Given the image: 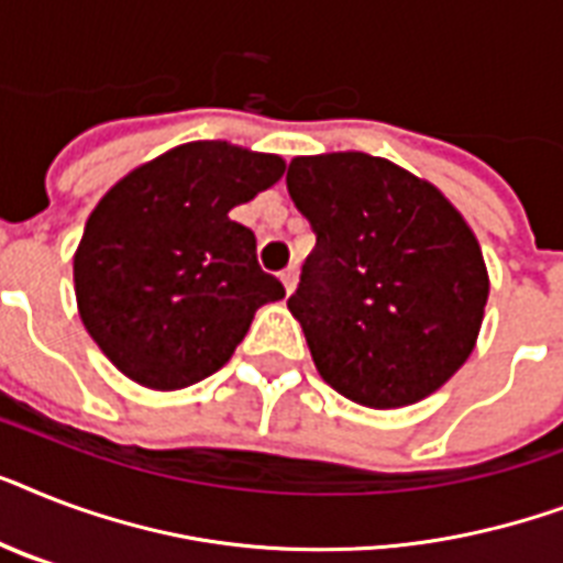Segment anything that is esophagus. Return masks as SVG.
Segmentation results:
<instances>
[{"label":"esophagus","instance_id":"1","mask_svg":"<svg viewBox=\"0 0 563 563\" xmlns=\"http://www.w3.org/2000/svg\"><path fill=\"white\" fill-rule=\"evenodd\" d=\"M280 280H283V289H286V295H291V291H295V286H298V268H295V265H289L286 272H280Z\"/></svg>","mask_w":563,"mask_h":563}]
</instances>
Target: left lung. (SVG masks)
Here are the masks:
<instances>
[{
  "instance_id": "8db88e82",
  "label": "left lung",
  "mask_w": 563,
  "mask_h": 563,
  "mask_svg": "<svg viewBox=\"0 0 563 563\" xmlns=\"http://www.w3.org/2000/svg\"><path fill=\"white\" fill-rule=\"evenodd\" d=\"M286 187L316 230L289 312L318 374L368 409L438 391L476 347L490 289L462 212L365 152L295 157Z\"/></svg>"
}]
</instances>
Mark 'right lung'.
Returning <instances> with one entry per match:
<instances>
[{
  "mask_svg": "<svg viewBox=\"0 0 563 563\" xmlns=\"http://www.w3.org/2000/svg\"><path fill=\"white\" fill-rule=\"evenodd\" d=\"M286 161L198 140L104 192L73 260L87 333L128 379L178 391L216 374L254 312L286 295L256 263L254 230L228 216L274 187Z\"/></svg>",
  "mask_w": 563,
  "mask_h": 563,
  "instance_id": "1",
  "label": "right lung"
}]
</instances>
